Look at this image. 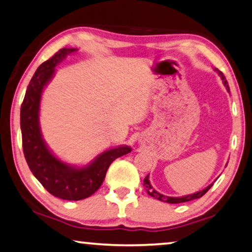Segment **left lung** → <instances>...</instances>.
<instances>
[{
    "instance_id": "8db88e82",
    "label": "left lung",
    "mask_w": 252,
    "mask_h": 252,
    "mask_svg": "<svg viewBox=\"0 0 252 252\" xmlns=\"http://www.w3.org/2000/svg\"><path fill=\"white\" fill-rule=\"evenodd\" d=\"M216 71H218L219 75L220 76V79L223 80V83H224V86L226 87V90L230 91V88H229V86H227V81L225 79V76H224L223 73L220 72V71H219V69H216ZM144 186H145V188H146V191H148V193H149L151 197H154V198H156V199H158V200H161V202H165V203H169V204H179V203L189 202V200H192V199L200 198V197L204 196L205 193H206L208 190H210V188L212 187L213 184H211L210 186H207V187L205 188V189H203V190L197 191L195 193H191V195L183 196V197H169V196H164V195H162V193L158 192L156 189H153L152 186H151L150 180H149V175L145 177Z\"/></svg>"
}]
</instances>
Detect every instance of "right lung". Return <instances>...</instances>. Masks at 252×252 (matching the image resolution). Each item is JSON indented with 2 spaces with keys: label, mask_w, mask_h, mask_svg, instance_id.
<instances>
[{
  "label": "right lung",
  "mask_w": 252,
  "mask_h": 252,
  "mask_svg": "<svg viewBox=\"0 0 252 252\" xmlns=\"http://www.w3.org/2000/svg\"><path fill=\"white\" fill-rule=\"evenodd\" d=\"M74 52L75 48H62L37 68L27 88L20 111L22 148L29 169L46 190L65 200H80L94 195L102 185L113 161L131 151L127 145L107 150L90 164L76 168L62 162L45 144L39 126L42 90L52 80L56 65Z\"/></svg>",
  "instance_id": "add662e5"
}]
</instances>
